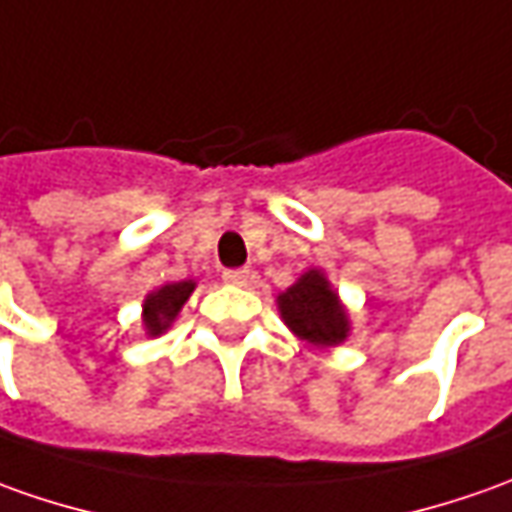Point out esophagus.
<instances>
[{
  "label": "esophagus",
  "instance_id": "1",
  "mask_svg": "<svg viewBox=\"0 0 512 512\" xmlns=\"http://www.w3.org/2000/svg\"><path fill=\"white\" fill-rule=\"evenodd\" d=\"M246 280H249V269H227L224 271V283L246 285Z\"/></svg>",
  "mask_w": 512,
  "mask_h": 512
}]
</instances>
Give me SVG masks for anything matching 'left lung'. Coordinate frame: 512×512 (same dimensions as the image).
Wrapping results in <instances>:
<instances>
[{"mask_svg": "<svg viewBox=\"0 0 512 512\" xmlns=\"http://www.w3.org/2000/svg\"><path fill=\"white\" fill-rule=\"evenodd\" d=\"M277 308L288 328L300 336L302 342L314 347H336L350 333V319L336 291L330 288L328 277L319 269L302 274L291 288H285L277 297Z\"/></svg>", "mask_w": 512, "mask_h": 512, "instance_id": "left-lung-1", "label": "left lung"}]
</instances>
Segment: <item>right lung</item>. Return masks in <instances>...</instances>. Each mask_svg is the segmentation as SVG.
Masks as SVG:
<instances>
[{
    "label": "right lung",
    "mask_w": 512,
    "mask_h": 512,
    "mask_svg": "<svg viewBox=\"0 0 512 512\" xmlns=\"http://www.w3.org/2000/svg\"><path fill=\"white\" fill-rule=\"evenodd\" d=\"M196 283L182 280V283H165L162 288L151 291L142 302V325L148 336H162L173 325V319L179 316L182 305L190 300Z\"/></svg>",
    "instance_id": "right-lung-1"
}]
</instances>
